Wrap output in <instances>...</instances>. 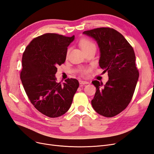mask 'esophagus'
<instances>
[{
    "label": "esophagus",
    "instance_id": "obj_1",
    "mask_svg": "<svg viewBox=\"0 0 154 154\" xmlns=\"http://www.w3.org/2000/svg\"><path fill=\"white\" fill-rule=\"evenodd\" d=\"M79 83H80V85H85V84H88V82L84 81V80H79Z\"/></svg>",
    "mask_w": 154,
    "mask_h": 154
}]
</instances>
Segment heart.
I'll use <instances>...</instances> for the list:
<instances>
[{
	"label": "heart",
	"instance_id": "heart-1",
	"mask_svg": "<svg viewBox=\"0 0 154 154\" xmlns=\"http://www.w3.org/2000/svg\"><path fill=\"white\" fill-rule=\"evenodd\" d=\"M80 45L82 48V49H85L88 48H91V47H95V45L91 41L88 40L87 39H83L80 41ZM69 53V51L67 52V54Z\"/></svg>",
	"mask_w": 154,
	"mask_h": 154
}]
</instances>
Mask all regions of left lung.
Segmentation results:
<instances>
[{"mask_svg":"<svg viewBox=\"0 0 154 154\" xmlns=\"http://www.w3.org/2000/svg\"><path fill=\"white\" fill-rule=\"evenodd\" d=\"M83 34L96 41L100 52V67L109 76L105 85L92 82L96 87L92 106L99 114L114 117L127 108L137 85L139 72L134 51L120 32L109 27L85 31Z\"/></svg>","mask_w":154,"mask_h":154,"instance_id":"obj_1","label":"left lung"}]
</instances>
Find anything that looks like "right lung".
Instances as JSON below:
<instances>
[{
  "mask_svg": "<svg viewBox=\"0 0 154 154\" xmlns=\"http://www.w3.org/2000/svg\"><path fill=\"white\" fill-rule=\"evenodd\" d=\"M74 35L45 33L32 40L23 53L20 79L31 103L42 114L57 118L68 111L79 87L76 79L57 82V66L66 61Z\"/></svg>",
  "mask_w": 154,
  "mask_h": 154,
  "instance_id": "add662e5",
  "label": "right lung"
}]
</instances>
